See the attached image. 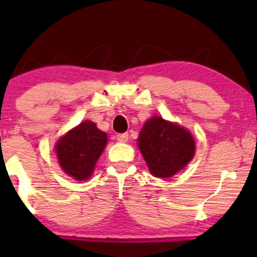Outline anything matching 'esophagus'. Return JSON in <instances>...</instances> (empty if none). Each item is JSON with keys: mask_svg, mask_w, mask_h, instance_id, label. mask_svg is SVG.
Segmentation results:
<instances>
[{"mask_svg": "<svg viewBox=\"0 0 257 257\" xmlns=\"http://www.w3.org/2000/svg\"><path fill=\"white\" fill-rule=\"evenodd\" d=\"M117 140H118L119 143H126V141H128V133H123V134L117 135Z\"/></svg>", "mask_w": 257, "mask_h": 257, "instance_id": "1", "label": "esophagus"}]
</instances>
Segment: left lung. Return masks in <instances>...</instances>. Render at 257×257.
I'll list each match as a JSON object with an SVG mask.
<instances>
[{
	"instance_id": "left-lung-1",
	"label": "left lung",
	"mask_w": 257,
	"mask_h": 257,
	"mask_svg": "<svg viewBox=\"0 0 257 257\" xmlns=\"http://www.w3.org/2000/svg\"><path fill=\"white\" fill-rule=\"evenodd\" d=\"M138 146L156 178H170L192 161L196 145L187 129L159 116L146 120L138 138Z\"/></svg>"
}]
</instances>
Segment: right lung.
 Returning a JSON list of instances; mask_svg holds the SVG:
<instances>
[{"instance_id":"right-lung-1","label":"right lung","mask_w":257,"mask_h":257,"mask_svg":"<svg viewBox=\"0 0 257 257\" xmlns=\"http://www.w3.org/2000/svg\"><path fill=\"white\" fill-rule=\"evenodd\" d=\"M106 144L107 134L91 120H84L59 139L55 145L61 169L78 181L87 180L93 174Z\"/></svg>"}]
</instances>
